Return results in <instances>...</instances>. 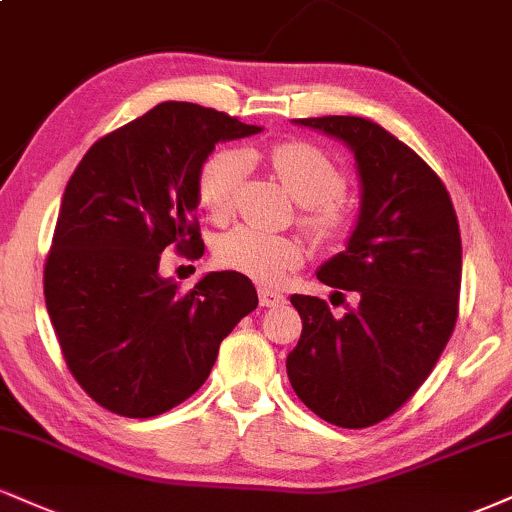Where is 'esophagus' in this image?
I'll use <instances>...</instances> for the list:
<instances>
[{"instance_id": "obj_1", "label": "esophagus", "mask_w": 512, "mask_h": 512, "mask_svg": "<svg viewBox=\"0 0 512 512\" xmlns=\"http://www.w3.org/2000/svg\"><path fill=\"white\" fill-rule=\"evenodd\" d=\"M283 303H286V295L276 293V291H269V288H260V305L262 307H281Z\"/></svg>"}]
</instances>
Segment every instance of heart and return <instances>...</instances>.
I'll return each instance as SVG.
<instances>
[{
	"label": "heart",
	"instance_id": "obj_1",
	"mask_svg": "<svg viewBox=\"0 0 512 512\" xmlns=\"http://www.w3.org/2000/svg\"><path fill=\"white\" fill-rule=\"evenodd\" d=\"M250 155L240 150H221L202 164L197 176V195L212 219H226L236 207L250 169ZM274 174L298 205L305 209V224L317 236H334L343 229V209L338 197L343 193L341 169L317 147L307 143H283L269 155ZM219 264L274 286L286 272L300 267L305 248L300 240L272 236L252 226H238L224 233L214 248Z\"/></svg>",
	"mask_w": 512,
	"mask_h": 512
}]
</instances>
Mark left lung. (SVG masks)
<instances>
[{"label":"left lung","instance_id":"1","mask_svg":"<svg viewBox=\"0 0 512 512\" xmlns=\"http://www.w3.org/2000/svg\"><path fill=\"white\" fill-rule=\"evenodd\" d=\"M293 123L355 157V226L317 279L355 291L360 305L334 317L324 300L291 295L303 334L286 357L288 381L322 420L372 427L420 389L453 334L463 272L458 217L441 178L379 123L360 116Z\"/></svg>","mask_w":512,"mask_h":512}]
</instances>
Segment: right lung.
<instances>
[{
	"label": "right lung",
	"instance_id": "obj_1",
	"mask_svg": "<svg viewBox=\"0 0 512 512\" xmlns=\"http://www.w3.org/2000/svg\"><path fill=\"white\" fill-rule=\"evenodd\" d=\"M217 109L162 102L104 135L66 183L45 264V303L85 393L123 417H155L205 384L219 346L257 307L238 272L178 291L159 274L174 245L205 252L197 176L226 140L260 133Z\"/></svg>",
	"mask_w": 512,
	"mask_h": 512
}]
</instances>
